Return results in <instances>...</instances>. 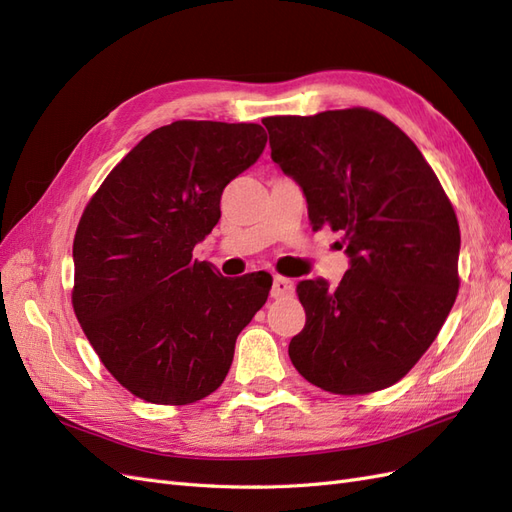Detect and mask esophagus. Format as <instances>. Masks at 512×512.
I'll return each mask as SVG.
<instances>
[{"label":"esophagus","mask_w":512,"mask_h":512,"mask_svg":"<svg viewBox=\"0 0 512 512\" xmlns=\"http://www.w3.org/2000/svg\"><path fill=\"white\" fill-rule=\"evenodd\" d=\"M292 290H294V284L290 280H286V277H282V275L273 277V286H271V297L273 299L288 297V294H292Z\"/></svg>","instance_id":"obj_1"}]
</instances>
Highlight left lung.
Wrapping results in <instances>:
<instances>
[{
	"label": "left lung",
	"instance_id": "1",
	"mask_svg": "<svg viewBox=\"0 0 512 512\" xmlns=\"http://www.w3.org/2000/svg\"><path fill=\"white\" fill-rule=\"evenodd\" d=\"M271 158L301 185L312 228L342 230L350 269L297 286L305 327L288 354L322 391L367 395L404 378L459 290V222L423 153L363 106L262 119Z\"/></svg>",
	"mask_w": 512,
	"mask_h": 512
}]
</instances>
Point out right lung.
I'll use <instances>...</instances> for the list:
<instances>
[{
  "mask_svg": "<svg viewBox=\"0 0 512 512\" xmlns=\"http://www.w3.org/2000/svg\"><path fill=\"white\" fill-rule=\"evenodd\" d=\"M267 145L258 123L181 119L147 134L76 228L72 307L111 376L151 404L188 406L224 382L265 305L269 273L224 277L192 250L220 220L226 185Z\"/></svg>",
  "mask_w": 512,
  "mask_h": 512,
  "instance_id": "obj_1",
  "label": "right lung"
}]
</instances>
